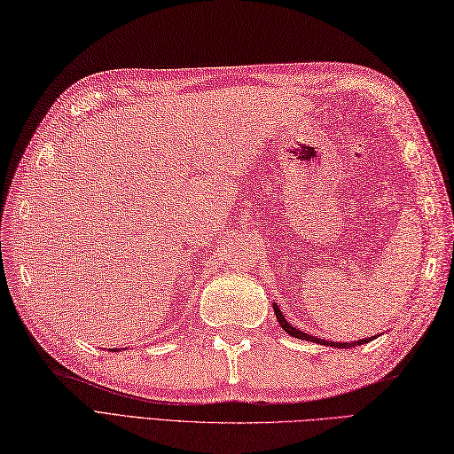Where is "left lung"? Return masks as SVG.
<instances>
[{
	"label": "left lung",
	"mask_w": 454,
	"mask_h": 454,
	"mask_svg": "<svg viewBox=\"0 0 454 454\" xmlns=\"http://www.w3.org/2000/svg\"><path fill=\"white\" fill-rule=\"evenodd\" d=\"M273 312H275V317H278L279 325L285 329V333H289L291 337H296V339H302V340H312V342H317V345H327V347H337V348H350V347H356V345H366V342H370L372 339H360V340H355V342H331V340H324V339H317V337H312L308 333H302L301 329L293 327L289 322H286L285 316L281 314L279 306L273 302Z\"/></svg>",
	"instance_id": "8db88e82"
}]
</instances>
